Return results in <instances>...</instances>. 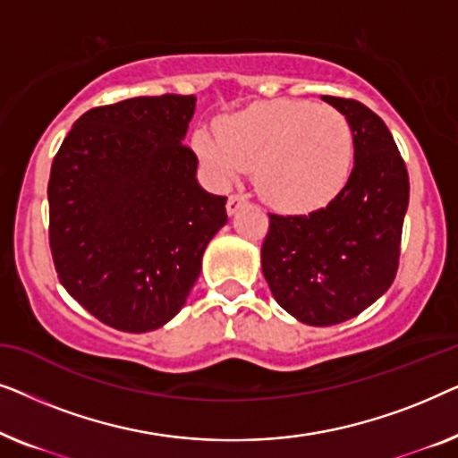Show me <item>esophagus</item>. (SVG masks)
Returning a JSON list of instances; mask_svg holds the SVG:
<instances>
[{
    "label": "esophagus",
    "instance_id": "1",
    "mask_svg": "<svg viewBox=\"0 0 458 458\" xmlns=\"http://www.w3.org/2000/svg\"><path fill=\"white\" fill-rule=\"evenodd\" d=\"M243 204H248V198L243 196V193H233V196H229L227 199V212L229 215H235Z\"/></svg>",
    "mask_w": 458,
    "mask_h": 458
}]
</instances>
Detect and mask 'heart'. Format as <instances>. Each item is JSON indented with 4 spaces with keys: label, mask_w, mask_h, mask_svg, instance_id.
Wrapping results in <instances>:
<instances>
[{
    "label": "heart",
    "mask_w": 458,
    "mask_h": 458,
    "mask_svg": "<svg viewBox=\"0 0 458 458\" xmlns=\"http://www.w3.org/2000/svg\"><path fill=\"white\" fill-rule=\"evenodd\" d=\"M193 149L218 181L254 168L260 196L275 208H321L346 185L354 141L348 118L334 106L271 99L223 118L218 135L198 131Z\"/></svg>",
    "instance_id": "1"
}]
</instances>
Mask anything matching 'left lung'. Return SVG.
Returning <instances> with one entry per match:
<instances>
[{
  "mask_svg": "<svg viewBox=\"0 0 458 458\" xmlns=\"http://www.w3.org/2000/svg\"><path fill=\"white\" fill-rule=\"evenodd\" d=\"M323 99L352 129V173L325 208L268 215L260 252L277 304L315 327L348 321L390 290L409 208V173L386 123L356 99Z\"/></svg>",
  "mask_w": 458,
  "mask_h": 458,
  "instance_id": "8db88e82",
  "label": "left lung"
}]
</instances>
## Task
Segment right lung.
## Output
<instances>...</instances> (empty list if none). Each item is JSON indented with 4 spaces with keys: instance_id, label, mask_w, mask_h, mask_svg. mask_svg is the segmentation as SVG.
<instances>
[{
    "instance_id": "1",
    "label": "right lung",
    "mask_w": 458,
    "mask_h": 458,
    "mask_svg": "<svg viewBox=\"0 0 458 458\" xmlns=\"http://www.w3.org/2000/svg\"><path fill=\"white\" fill-rule=\"evenodd\" d=\"M193 96L165 93L91 108L49 173V248L66 292L118 331L146 334L183 309L202 254L227 223L183 146Z\"/></svg>"
}]
</instances>
